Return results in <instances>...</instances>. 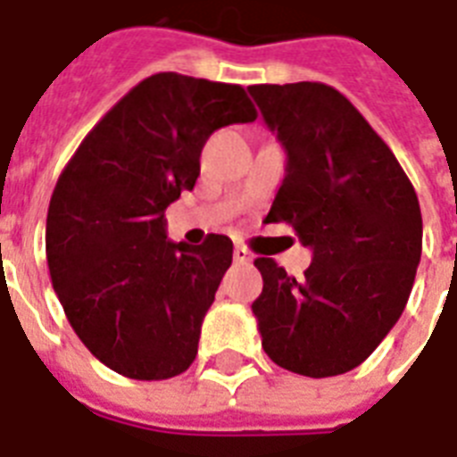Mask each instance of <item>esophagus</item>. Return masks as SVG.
Segmentation results:
<instances>
[{"instance_id":"obj_1","label":"esophagus","mask_w":457,"mask_h":457,"mask_svg":"<svg viewBox=\"0 0 457 457\" xmlns=\"http://www.w3.org/2000/svg\"><path fill=\"white\" fill-rule=\"evenodd\" d=\"M233 260H236V262H243V265H245V262H250L253 257H250L248 250L241 248V245H236V250H233Z\"/></svg>"}]
</instances>
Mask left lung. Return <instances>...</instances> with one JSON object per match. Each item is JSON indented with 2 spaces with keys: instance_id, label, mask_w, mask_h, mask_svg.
<instances>
[{
  "instance_id": "1",
  "label": "left lung",
  "mask_w": 457,
  "mask_h": 457,
  "mask_svg": "<svg viewBox=\"0 0 457 457\" xmlns=\"http://www.w3.org/2000/svg\"><path fill=\"white\" fill-rule=\"evenodd\" d=\"M248 91L287 151L265 221L291 224L313 253L301 281L257 257V330L281 369L339 376L371 356L407 306L421 257L420 200L395 154L337 88L298 81Z\"/></svg>"
}]
</instances>
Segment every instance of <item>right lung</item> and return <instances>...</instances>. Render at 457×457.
Segmentation results:
<instances>
[{
    "mask_svg": "<svg viewBox=\"0 0 457 457\" xmlns=\"http://www.w3.org/2000/svg\"><path fill=\"white\" fill-rule=\"evenodd\" d=\"M257 118L243 86L161 71L120 98L62 170L47 209L54 294L88 352L120 376L190 369L233 243L168 241L163 212L200 176L209 135Z\"/></svg>",
    "mask_w": 457,
    "mask_h": 457,
    "instance_id": "1",
    "label": "right lung"
}]
</instances>
